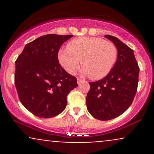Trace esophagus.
I'll list each match as a JSON object with an SVG mask.
<instances>
[{
    "mask_svg": "<svg viewBox=\"0 0 154 154\" xmlns=\"http://www.w3.org/2000/svg\"><path fill=\"white\" fill-rule=\"evenodd\" d=\"M83 81V79H79V78H77V84L78 85H79L80 84L81 82H82Z\"/></svg>",
    "mask_w": 154,
    "mask_h": 154,
    "instance_id": "obj_1",
    "label": "esophagus"
}]
</instances>
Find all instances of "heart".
<instances>
[{
    "instance_id": "obj_1",
    "label": "heart",
    "mask_w": 154,
    "mask_h": 154,
    "mask_svg": "<svg viewBox=\"0 0 154 154\" xmlns=\"http://www.w3.org/2000/svg\"><path fill=\"white\" fill-rule=\"evenodd\" d=\"M58 58L68 73H75L82 62L83 75L99 79L105 77L114 67L117 48L114 43L102 38L81 37L71 40L67 44V48L61 49Z\"/></svg>"
}]
</instances>
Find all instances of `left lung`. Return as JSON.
<instances>
[{
  "mask_svg": "<svg viewBox=\"0 0 154 154\" xmlns=\"http://www.w3.org/2000/svg\"><path fill=\"white\" fill-rule=\"evenodd\" d=\"M105 38L117 48V59L108 75L100 80L89 82L87 109L93 117L107 121L123 114L133 101L138 85L140 68L133 51L117 38Z\"/></svg>",
  "mask_w": 154,
  "mask_h": 154,
  "instance_id": "8db88e82",
  "label": "left lung"
}]
</instances>
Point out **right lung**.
<instances>
[{
  "mask_svg": "<svg viewBox=\"0 0 154 154\" xmlns=\"http://www.w3.org/2000/svg\"><path fill=\"white\" fill-rule=\"evenodd\" d=\"M73 35H45L27 43L16 61L15 86L22 105L34 115L51 118L67 104L77 78L60 65L58 53Z\"/></svg>",
  "mask_w": 154,
  "mask_h": 154,
  "instance_id": "add662e5",
  "label": "right lung"
}]
</instances>
